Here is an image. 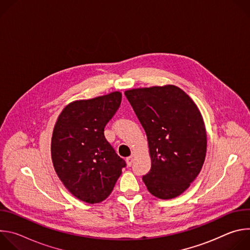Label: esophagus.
Returning <instances> with one entry per match:
<instances>
[{"mask_svg":"<svg viewBox=\"0 0 250 250\" xmlns=\"http://www.w3.org/2000/svg\"><path fill=\"white\" fill-rule=\"evenodd\" d=\"M125 161H126V165H127L128 167H130V166L132 165V162H133V157H132V156H129V157H127V158L125 159Z\"/></svg>","mask_w":250,"mask_h":250,"instance_id":"esophagus-1","label":"esophagus"}]
</instances>
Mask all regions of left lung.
Here are the masks:
<instances>
[{
  "label": "left lung",
  "mask_w": 250,
  "mask_h": 250,
  "mask_svg": "<svg viewBox=\"0 0 250 250\" xmlns=\"http://www.w3.org/2000/svg\"><path fill=\"white\" fill-rule=\"evenodd\" d=\"M144 127L151 158L142 177L150 194L169 200L184 193L203 167L207 132L195 102L175 85L125 92Z\"/></svg>",
  "instance_id": "left-lung-1"
}]
</instances>
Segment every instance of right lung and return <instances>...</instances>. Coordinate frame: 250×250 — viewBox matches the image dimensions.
<instances>
[{
	"label": "right lung",
	"instance_id": "right-lung-1",
	"mask_svg": "<svg viewBox=\"0 0 250 250\" xmlns=\"http://www.w3.org/2000/svg\"><path fill=\"white\" fill-rule=\"evenodd\" d=\"M121 102L119 91L74 101L62 110L54 125V170L65 188L82 202L98 204L108 198L125 166L104 134Z\"/></svg>",
	"mask_w": 250,
	"mask_h": 250
}]
</instances>
